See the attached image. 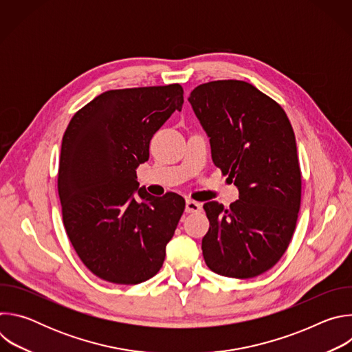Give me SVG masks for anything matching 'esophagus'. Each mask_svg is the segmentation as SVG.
I'll return each mask as SVG.
<instances>
[{"label":"esophagus","instance_id":"obj_1","mask_svg":"<svg viewBox=\"0 0 352 352\" xmlns=\"http://www.w3.org/2000/svg\"><path fill=\"white\" fill-rule=\"evenodd\" d=\"M202 210V205H200L199 202H195V200H186L185 204V212L186 213H197Z\"/></svg>","mask_w":352,"mask_h":352}]
</instances>
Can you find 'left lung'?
Returning a JSON list of instances; mask_svg holds the SVG:
<instances>
[{
	"instance_id": "8db88e82",
	"label": "left lung",
	"mask_w": 352,
	"mask_h": 352,
	"mask_svg": "<svg viewBox=\"0 0 352 352\" xmlns=\"http://www.w3.org/2000/svg\"><path fill=\"white\" fill-rule=\"evenodd\" d=\"M188 100L210 138L213 163L239 192L228 209L216 200L204 205L205 262L220 276L256 277L281 259L296 226L300 170L291 122L243 80L199 85Z\"/></svg>"
}]
</instances>
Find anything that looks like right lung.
Returning a JSON list of instances; mask_svg holds the SVG:
<instances>
[{
    "label": "right lung",
    "mask_w": 352,
    "mask_h": 352,
    "mask_svg": "<svg viewBox=\"0 0 352 352\" xmlns=\"http://www.w3.org/2000/svg\"><path fill=\"white\" fill-rule=\"evenodd\" d=\"M182 104L178 83L109 90L80 109L64 133L63 220L78 256L98 278L139 284L163 266L185 200L147 193L136 168L148 160L150 139Z\"/></svg>",
    "instance_id": "add662e5"
}]
</instances>
